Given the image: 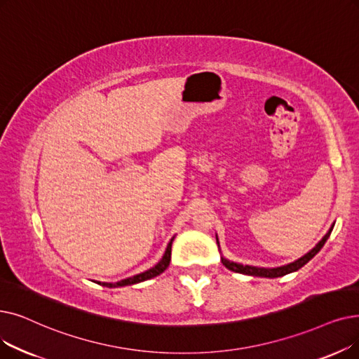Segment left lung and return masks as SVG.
I'll use <instances>...</instances> for the list:
<instances>
[{"label":"left lung","instance_id":"left-lung-1","mask_svg":"<svg viewBox=\"0 0 359 359\" xmlns=\"http://www.w3.org/2000/svg\"><path fill=\"white\" fill-rule=\"evenodd\" d=\"M333 227H334V224L330 227L329 233H327V235L317 243V246H316L314 249H311V251H309L306 255H304V257L299 258L298 261H294V262H292V264H287V266H283V267H277V269H258V267H251V266H242V264L231 262V261H227V259H224V258H222V262H223V266H224L226 269H229L230 271L241 273V274L257 276V277H270V278L282 277V276H286V274H289V273H293V271H296V270L302 269L309 259H313V258L320 252V249L324 246L325 241L329 239Z\"/></svg>","mask_w":359,"mask_h":359}]
</instances>
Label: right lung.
<instances>
[{
	"label": "right lung",
	"mask_w": 359,
	"mask_h": 359,
	"mask_svg": "<svg viewBox=\"0 0 359 359\" xmlns=\"http://www.w3.org/2000/svg\"><path fill=\"white\" fill-rule=\"evenodd\" d=\"M171 242H173V239L170 241V243L167 245V249H165V254L164 257L161 258V261L157 264V266L149 269L148 271H144L141 274H136L133 277H129V278H124V280H120V282L117 283H100L105 287H118V286H129V285H135V283H141V282H145V280L148 278H152L155 276L161 274L170 264V259H171Z\"/></svg>",
	"instance_id": "right-lung-1"
}]
</instances>
